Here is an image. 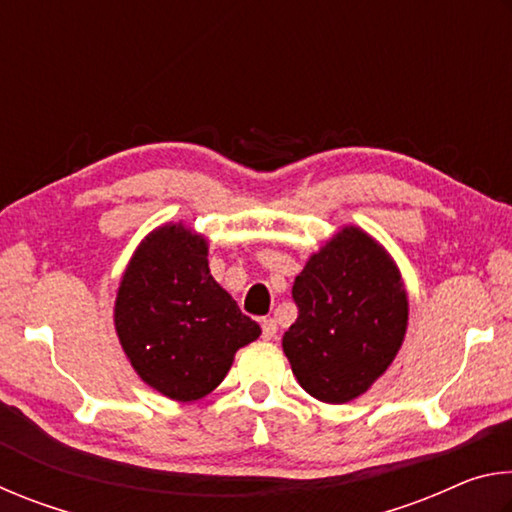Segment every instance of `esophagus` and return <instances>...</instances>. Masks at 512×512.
I'll list each match as a JSON object with an SVG mask.
<instances>
[{"label":"esophagus","mask_w":512,"mask_h":512,"mask_svg":"<svg viewBox=\"0 0 512 512\" xmlns=\"http://www.w3.org/2000/svg\"><path fill=\"white\" fill-rule=\"evenodd\" d=\"M275 334H277V323L273 318H264V323H262V339H266V341H271V339H275Z\"/></svg>","instance_id":"obj_1"}]
</instances>
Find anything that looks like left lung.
Here are the masks:
<instances>
[{"label":"left lung","mask_w":512,"mask_h":512,"mask_svg":"<svg viewBox=\"0 0 512 512\" xmlns=\"http://www.w3.org/2000/svg\"><path fill=\"white\" fill-rule=\"evenodd\" d=\"M296 323L282 336L293 375L327 404L368 391L391 366L409 323V298L391 255L345 225L293 282Z\"/></svg>","instance_id":"obj_1"}]
</instances>
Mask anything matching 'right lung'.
I'll return each instance as SVG.
<instances>
[{
    "instance_id": "1",
    "label": "right lung",
    "mask_w": 512,
    "mask_h": 512,
    "mask_svg": "<svg viewBox=\"0 0 512 512\" xmlns=\"http://www.w3.org/2000/svg\"><path fill=\"white\" fill-rule=\"evenodd\" d=\"M115 329L137 375L178 402L212 393L235 352L262 334L210 275L205 237L183 223L137 246L117 291Z\"/></svg>"
}]
</instances>
